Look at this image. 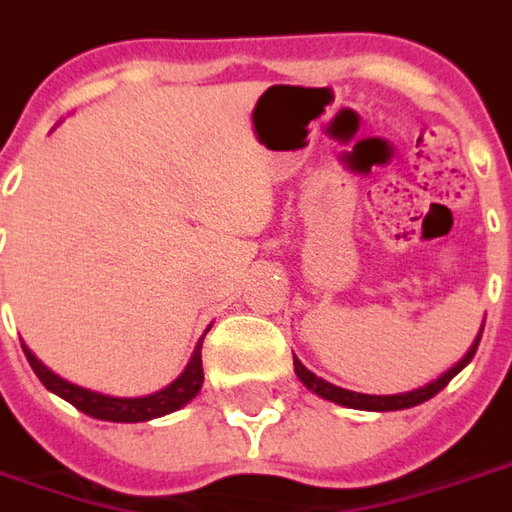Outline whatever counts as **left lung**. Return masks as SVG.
I'll list each match as a JSON object with an SVG mask.
<instances>
[{
  "label": "left lung",
  "mask_w": 512,
  "mask_h": 512,
  "mask_svg": "<svg viewBox=\"0 0 512 512\" xmlns=\"http://www.w3.org/2000/svg\"><path fill=\"white\" fill-rule=\"evenodd\" d=\"M482 327H485V324H482ZM482 327H480V332H477V338H474V343L468 346L466 355L460 357L455 366L449 368V371H443L438 380L427 382L424 388H416V391L391 393V396H371V393L346 391V388H338V385H332V382H327V380H324V377H318V374H313V371L302 366V360H296V357H293V371H296V377L302 380V385H305L307 391H313V393H316V396H321V399H327V402H335V405L352 407V410H371V413H388V410H407V407L421 405V402H427V399H432L435 393H441L443 388L449 385V380H452L455 374H460V371H463V368H466L468 363H471V357H474V352H477V346H480Z\"/></svg>",
  "instance_id": "left-lung-1"
}]
</instances>
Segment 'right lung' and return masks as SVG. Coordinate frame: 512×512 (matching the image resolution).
Instances as JSON below:
<instances>
[{"label": "right lung", "instance_id": "add662e5", "mask_svg": "<svg viewBox=\"0 0 512 512\" xmlns=\"http://www.w3.org/2000/svg\"><path fill=\"white\" fill-rule=\"evenodd\" d=\"M207 330H210V327H207ZM205 335H202L199 343L194 346V355L188 360V366L182 368L180 377L174 382H169L166 388H160V391L155 393H146V396H110V393L82 388L77 382H69L66 377L55 374L49 366H44L27 343H21V346H24V355L30 360L32 371H35L38 380L46 385V391L57 393L60 399H66L69 405L77 407L85 416L99 418V421L138 424V421H152V418L169 416L174 410H180V407L188 405L196 393L202 391V382H205V371H202V341H205Z\"/></svg>", "mask_w": 512, "mask_h": 512}]
</instances>
